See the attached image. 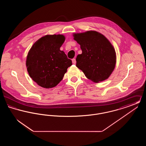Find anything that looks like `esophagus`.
<instances>
[{"instance_id": "esophagus-1", "label": "esophagus", "mask_w": 146, "mask_h": 146, "mask_svg": "<svg viewBox=\"0 0 146 146\" xmlns=\"http://www.w3.org/2000/svg\"><path fill=\"white\" fill-rule=\"evenodd\" d=\"M72 63L73 64H76V60L75 58H73L72 59Z\"/></svg>"}]
</instances>
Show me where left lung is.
Instances as JSON below:
<instances>
[{"mask_svg": "<svg viewBox=\"0 0 146 146\" xmlns=\"http://www.w3.org/2000/svg\"><path fill=\"white\" fill-rule=\"evenodd\" d=\"M73 36L82 50V54L76 57V67L94 83L108 79L115 68L117 60L111 42L95 31L73 33Z\"/></svg>", "mask_w": 146, "mask_h": 146, "instance_id": "left-lung-1", "label": "left lung"}]
</instances>
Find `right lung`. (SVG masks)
Listing matches in <instances>:
<instances>
[{"mask_svg":"<svg viewBox=\"0 0 146 146\" xmlns=\"http://www.w3.org/2000/svg\"><path fill=\"white\" fill-rule=\"evenodd\" d=\"M65 40L62 35H46L35 42L29 50L26 67L30 77L40 86L55 87L72 66L60 48Z\"/></svg>","mask_w":146,"mask_h":146,"instance_id":"add662e5","label":"right lung"}]
</instances>
